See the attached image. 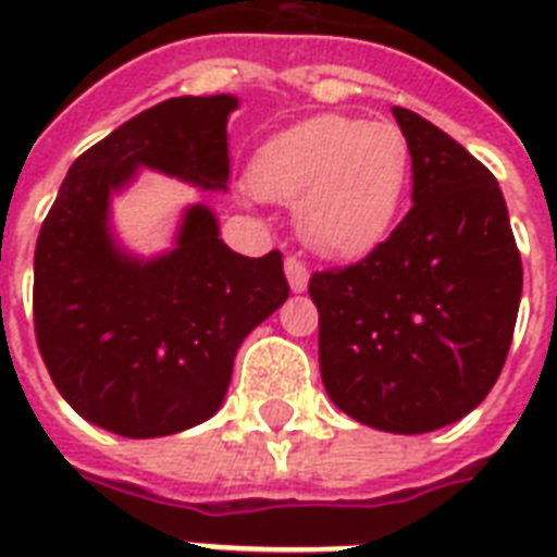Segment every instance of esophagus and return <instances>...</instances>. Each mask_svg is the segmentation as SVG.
Segmentation results:
<instances>
[{"mask_svg":"<svg viewBox=\"0 0 557 557\" xmlns=\"http://www.w3.org/2000/svg\"><path fill=\"white\" fill-rule=\"evenodd\" d=\"M286 277L292 292H306V286H309V269H306V262L297 253H288L286 257Z\"/></svg>","mask_w":557,"mask_h":557,"instance_id":"1","label":"esophagus"}]
</instances>
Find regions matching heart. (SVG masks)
Segmentation results:
<instances>
[{
	"label": "heart",
	"instance_id": "obj_1",
	"mask_svg": "<svg viewBox=\"0 0 557 557\" xmlns=\"http://www.w3.org/2000/svg\"><path fill=\"white\" fill-rule=\"evenodd\" d=\"M413 152L401 126L318 115L271 135L251 161L265 199L297 201V227L314 251L361 257L384 243L405 205Z\"/></svg>",
	"mask_w": 557,
	"mask_h": 557
}]
</instances>
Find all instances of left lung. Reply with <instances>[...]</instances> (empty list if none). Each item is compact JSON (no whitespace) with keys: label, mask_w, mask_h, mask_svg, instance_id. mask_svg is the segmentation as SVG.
Returning a JSON list of instances; mask_svg holds the SVG:
<instances>
[{"label":"left lung","mask_w":557,"mask_h":557,"mask_svg":"<svg viewBox=\"0 0 557 557\" xmlns=\"http://www.w3.org/2000/svg\"><path fill=\"white\" fill-rule=\"evenodd\" d=\"M413 208L364 260L314 271L323 387L347 416L428 433L471 413L500 379L523 265L492 170L410 109Z\"/></svg>","instance_id":"8db88e82"}]
</instances>
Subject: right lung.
<instances>
[{
    "label": "right lung",
    "instance_id": "add662e5",
    "mask_svg": "<svg viewBox=\"0 0 557 557\" xmlns=\"http://www.w3.org/2000/svg\"><path fill=\"white\" fill-rule=\"evenodd\" d=\"M231 95L170 98L74 161L39 227L34 332L60 396L117 436L150 440L216 413L245 335L286 304L283 253L243 257L205 205L178 243L135 260L109 234V196L138 168L225 190Z\"/></svg>",
    "mask_w": 557,
    "mask_h": 557
}]
</instances>
